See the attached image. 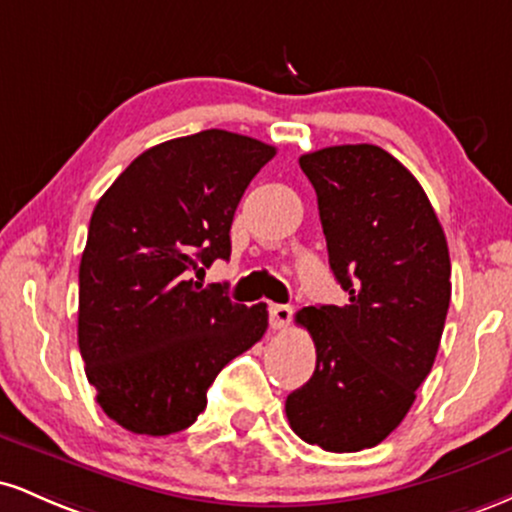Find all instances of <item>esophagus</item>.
I'll list each match as a JSON object with an SVG mask.
<instances>
[{"label":"esophagus","mask_w":512,"mask_h":512,"mask_svg":"<svg viewBox=\"0 0 512 512\" xmlns=\"http://www.w3.org/2000/svg\"><path fill=\"white\" fill-rule=\"evenodd\" d=\"M291 315H293V310L289 308V305L272 303V305H269V327H272L274 332L286 330V327H289V322H291Z\"/></svg>","instance_id":"obj_1"}]
</instances>
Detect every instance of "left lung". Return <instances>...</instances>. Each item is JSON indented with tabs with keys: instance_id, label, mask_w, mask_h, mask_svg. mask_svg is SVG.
Wrapping results in <instances>:
<instances>
[{
	"instance_id": "obj_1",
	"label": "left lung",
	"mask_w": 512,
	"mask_h": 512,
	"mask_svg": "<svg viewBox=\"0 0 512 512\" xmlns=\"http://www.w3.org/2000/svg\"><path fill=\"white\" fill-rule=\"evenodd\" d=\"M298 163L349 303L296 313L317 361L286 416L305 443L358 452L402 424L431 373L450 305L448 240L419 180L380 146H327Z\"/></svg>"
}]
</instances>
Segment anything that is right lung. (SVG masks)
<instances>
[{
    "label": "right lung",
    "mask_w": 512,
    "mask_h": 512,
    "mask_svg": "<svg viewBox=\"0 0 512 512\" xmlns=\"http://www.w3.org/2000/svg\"><path fill=\"white\" fill-rule=\"evenodd\" d=\"M274 146L204 129L146 149L98 199L79 264V351L96 402L139 436L192 426L228 361L267 332V305L202 286Z\"/></svg>",
    "instance_id": "obj_1"
}]
</instances>
